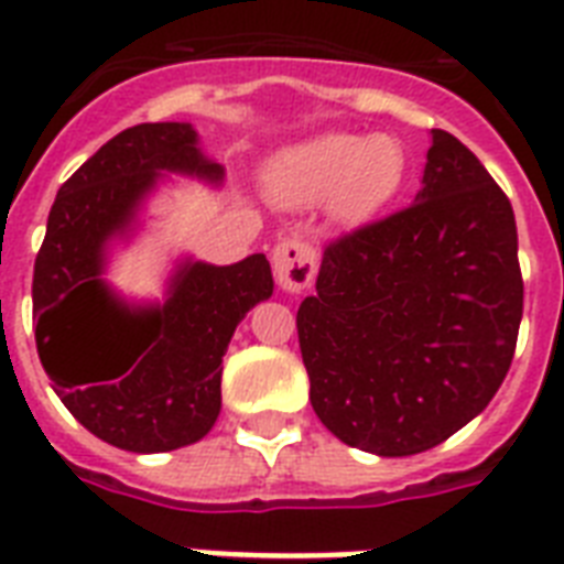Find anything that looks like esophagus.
<instances>
[{
  "label": "esophagus",
  "mask_w": 564,
  "mask_h": 564,
  "mask_svg": "<svg viewBox=\"0 0 564 564\" xmlns=\"http://www.w3.org/2000/svg\"><path fill=\"white\" fill-rule=\"evenodd\" d=\"M317 276V250L305 238H285L273 250V279L288 294H300Z\"/></svg>",
  "instance_id": "obj_1"
}]
</instances>
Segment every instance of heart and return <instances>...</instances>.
<instances>
[{
	"mask_svg": "<svg viewBox=\"0 0 564 564\" xmlns=\"http://www.w3.org/2000/svg\"><path fill=\"white\" fill-rule=\"evenodd\" d=\"M408 174L410 160L399 139L328 133L279 162L268 188L279 204L332 200L340 218L360 220L393 200Z\"/></svg>",
	"mask_w": 564,
	"mask_h": 564,
	"instance_id": "obj_1",
	"label": "heart"
}]
</instances>
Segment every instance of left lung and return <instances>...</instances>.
Returning a JSON list of instances; mask_svg holds the SVG:
<instances>
[{"mask_svg": "<svg viewBox=\"0 0 564 564\" xmlns=\"http://www.w3.org/2000/svg\"><path fill=\"white\" fill-rule=\"evenodd\" d=\"M524 311L510 197L431 130L416 204L335 238L296 311L311 408L340 443L408 457L492 402Z\"/></svg>", "mask_w": 564, "mask_h": 564, "instance_id": "8db88e82", "label": "left lung"}]
</instances>
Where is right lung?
<instances>
[{
	"label": "right lung",
	"mask_w": 564,
	"mask_h": 564,
	"mask_svg": "<svg viewBox=\"0 0 564 564\" xmlns=\"http://www.w3.org/2000/svg\"><path fill=\"white\" fill-rule=\"evenodd\" d=\"M160 171L224 177L183 121L121 130L61 186L34 261V337L54 393L104 443L137 454L204 440L220 413V360L256 303L273 294L264 253L215 268L183 261L169 300L130 308L104 250L133 224Z\"/></svg>",
	"instance_id": "right-lung-1"
}]
</instances>
